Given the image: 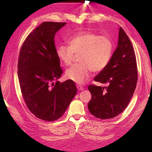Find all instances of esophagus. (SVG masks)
<instances>
[{"label":"esophagus","instance_id":"esophagus-1","mask_svg":"<svg viewBox=\"0 0 152 152\" xmlns=\"http://www.w3.org/2000/svg\"><path fill=\"white\" fill-rule=\"evenodd\" d=\"M77 89H78V91H82V90H83V88L82 86H77Z\"/></svg>","mask_w":152,"mask_h":152}]
</instances>
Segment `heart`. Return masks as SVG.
Here are the masks:
<instances>
[{
  "instance_id": "obj_1",
  "label": "heart",
  "mask_w": 152,
  "mask_h": 152,
  "mask_svg": "<svg viewBox=\"0 0 152 152\" xmlns=\"http://www.w3.org/2000/svg\"><path fill=\"white\" fill-rule=\"evenodd\" d=\"M69 46L61 45L56 48L59 60L66 66L72 63L74 53L79 55L80 64L66 71L68 79L82 84L93 72H99L107 66L112 57L113 43L107 36H100L91 31L83 32L68 41Z\"/></svg>"
}]
</instances>
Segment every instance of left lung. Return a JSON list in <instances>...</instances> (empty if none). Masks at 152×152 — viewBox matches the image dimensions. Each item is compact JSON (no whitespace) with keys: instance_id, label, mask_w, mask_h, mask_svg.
I'll use <instances>...</instances> for the list:
<instances>
[{"instance_id":"left-lung-1","label":"left lung","mask_w":152,"mask_h":152,"mask_svg":"<svg viewBox=\"0 0 152 152\" xmlns=\"http://www.w3.org/2000/svg\"><path fill=\"white\" fill-rule=\"evenodd\" d=\"M118 46L105 69L94 80L107 87L88 86L92 97L89 112L102 119L115 117L127 108L137 86L138 72L133 46L121 27L119 28Z\"/></svg>"}]
</instances>
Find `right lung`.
Masks as SVG:
<instances>
[{
	"instance_id": "right-lung-1",
	"label": "right lung",
	"mask_w": 152,
	"mask_h": 152,
	"mask_svg": "<svg viewBox=\"0 0 152 152\" xmlns=\"http://www.w3.org/2000/svg\"><path fill=\"white\" fill-rule=\"evenodd\" d=\"M66 24L42 23L28 34L19 52L18 74L23 97L31 112L44 121L60 118L77 93L72 80L53 82L63 74L54 38Z\"/></svg>"
}]
</instances>
